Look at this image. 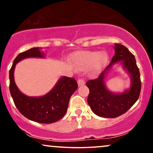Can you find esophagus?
<instances>
[{"instance_id": "esophagus-1", "label": "esophagus", "mask_w": 153, "mask_h": 153, "mask_svg": "<svg viewBox=\"0 0 153 153\" xmlns=\"http://www.w3.org/2000/svg\"><path fill=\"white\" fill-rule=\"evenodd\" d=\"M77 82H78L79 86H82V85H84V84H85V81L83 79H79Z\"/></svg>"}]
</instances>
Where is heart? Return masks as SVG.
<instances>
[{
  "label": "heart",
  "mask_w": 153,
  "mask_h": 153,
  "mask_svg": "<svg viewBox=\"0 0 153 153\" xmlns=\"http://www.w3.org/2000/svg\"><path fill=\"white\" fill-rule=\"evenodd\" d=\"M108 56L105 52L84 51L75 54L73 56V63L76 69L83 70L89 68L91 74L99 72L107 62Z\"/></svg>",
  "instance_id": "obj_1"
}]
</instances>
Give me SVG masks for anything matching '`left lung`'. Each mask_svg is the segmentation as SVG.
Returning a JSON list of instances; mask_svg holds the SVG:
<instances>
[{"label":"left lung","mask_w":153,"mask_h":153,"mask_svg":"<svg viewBox=\"0 0 153 153\" xmlns=\"http://www.w3.org/2000/svg\"><path fill=\"white\" fill-rule=\"evenodd\" d=\"M115 55L111 63L99 77L86 82L89 88L87 102L92 111L103 118H116L125 114L138 99L141 90L140 74L134 55L126 47L115 43ZM122 61L126 70L131 76V85L121 94H114L105 86L104 78L107 70L114 63Z\"/></svg>","instance_id":"8db88e82"}]
</instances>
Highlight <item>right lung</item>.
Segmentation results:
<instances>
[{"mask_svg": "<svg viewBox=\"0 0 153 153\" xmlns=\"http://www.w3.org/2000/svg\"><path fill=\"white\" fill-rule=\"evenodd\" d=\"M30 57H44L39 48H31L16 56L9 71L10 92L16 108L25 118L39 123H52L65 116L69 99L78 87L74 78L63 76L54 87L46 95L40 97H30L20 91L14 81V69L16 64L22 59Z\"/></svg>", "mask_w": 153, "mask_h": 153, "instance_id": "add662e5", "label": "right lung"}]
</instances>
